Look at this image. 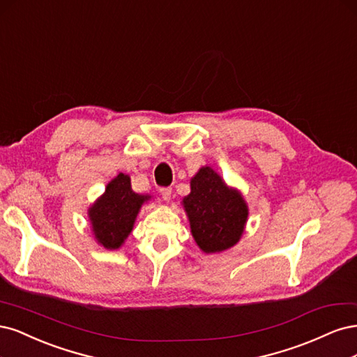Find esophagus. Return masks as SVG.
Segmentation results:
<instances>
[{
	"label": "esophagus",
	"mask_w": 357,
	"mask_h": 357,
	"mask_svg": "<svg viewBox=\"0 0 357 357\" xmlns=\"http://www.w3.org/2000/svg\"><path fill=\"white\" fill-rule=\"evenodd\" d=\"M160 192H162L165 202H170V199H172V188H162V190H160Z\"/></svg>",
	"instance_id": "obj_1"
}]
</instances>
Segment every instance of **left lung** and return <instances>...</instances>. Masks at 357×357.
I'll return each instance as SVG.
<instances>
[{
  "label": "left lung",
  "mask_w": 357,
  "mask_h": 357,
  "mask_svg": "<svg viewBox=\"0 0 357 357\" xmlns=\"http://www.w3.org/2000/svg\"><path fill=\"white\" fill-rule=\"evenodd\" d=\"M190 188L181 204L197 246L204 254H220L236 246L245 233L249 216L243 194L227 185L211 166L199 169L190 181Z\"/></svg>",
  "instance_id": "obj_1"
}]
</instances>
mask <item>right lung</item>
Instances as JSON below:
<instances>
[{"mask_svg":"<svg viewBox=\"0 0 357 357\" xmlns=\"http://www.w3.org/2000/svg\"><path fill=\"white\" fill-rule=\"evenodd\" d=\"M151 199L153 195L132 190L129 175L119 174L112 178L87 211L91 234L98 245L108 250L120 249L132 233L137 213Z\"/></svg>","mask_w":357,"mask_h":357,"instance_id":"obj_1","label":"right lung"}]
</instances>
